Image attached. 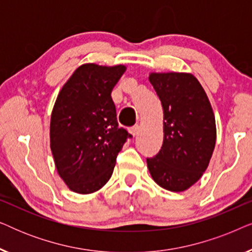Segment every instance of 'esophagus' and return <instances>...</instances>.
<instances>
[{
  "mask_svg": "<svg viewBox=\"0 0 252 252\" xmlns=\"http://www.w3.org/2000/svg\"><path fill=\"white\" fill-rule=\"evenodd\" d=\"M139 129H140V126L139 125H135V126H132L129 128V132L132 134L133 136H136L137 133H139Z\"/></svg>",
  "mask_w": 252,
  "mask_h": 252,
  "instance_id": "34e87169",
  "label": "esophagus"
}]
</instances>
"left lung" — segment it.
I'll list each match as a JSON object with an SVG mask.
<instances>
[{
    "label": "left lung",
    "mask_w": 252,
    "mask_h": 252,
    "mask_svg": "<svg viewBox=\"0 0 252 252\" xmlns=\"http://www.w3.org/2000/svg\"><path fill=\"white\" fill-rule=\"evenodd\" d=\"M149 80L164 111L163 146L147 158L160 187L184 191L198 181L215 149L216 119L204 89L188 73H153Z\"/></svg>",
    "instance_id": "1"
}]
</instances>
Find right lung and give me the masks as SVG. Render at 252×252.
Returning a JSON list of instances; mask_svg holds the SVG:
<instances>
[{
    "mask_svg": "<svg viewBox=\"0 0 252 252\" xmlns=\"http://www.w3.org/2000/svg\"><path fill=\"white\" fill-rule=\"evenodd\" d=\"M126 67L79 66L57 96L50 120V148L60 177L71 190L91 194L111 178L132 135L119 127L111 92Z\"/></svg>",
    "mask_w": 252,
    "mask_h": 252,
    "instance_id": "1",
    "label": "right lung"
}]
</instances>
